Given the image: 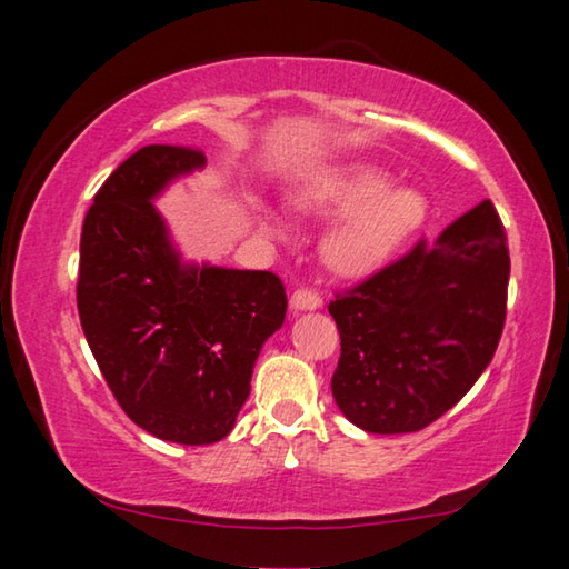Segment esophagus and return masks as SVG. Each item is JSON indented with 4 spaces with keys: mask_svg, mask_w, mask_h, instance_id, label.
I'll return each mask as SVG.
<instances>
[{
    "mask_svg": "<svg viewBox=\"0 0 569 569\" xmlns=\"http://www.w3.org/2000/svg\"><path fill=\"white\" fill-rule=\"evenodd\" d=\"M321 296L311 291V288H298L291 296V311H316V308H321Z\"/></svg>",
    "mask_w": 569,
    "mask_h": 569,
    "instance_id": "esophagus-1",
    "label": "esophagus"
}]
</instances>
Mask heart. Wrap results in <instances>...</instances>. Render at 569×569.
I'll use <instances>...</instances> for the list:
<instances>
[{"mask_svg": "<svg viewBox=\"0 0 569 569\" xmlns=\"http://www.w3.org/2000/svg\"><path fill=\"white\" fill-rule=\"evenodd\" d=\"M293 206L306 216L333 220L321 243L326 266L346 278H361L389 261L423 226L429 200L421 190L393 186L389 170L351 162L316 172L293 192ZM261 226L283 236V220L258 206Z\"/></svg>", "mask_w": 569, "mask_h": 569, "instance_id": "obj_1", "label": "heart"}]
</instances>
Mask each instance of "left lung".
Returning a JSON list of instances; mask_svg holds the SVG:
<instances>
[{
    "label": "left lung",
    "mask_w": 569,
    "mask_h": 569,
    "mask_svg": "<svg viewBox=\"0 0 569 569\" xmlns=\"http://www.w3.org/2000/svg\"><path fill=\"white\" fill-rule=\"evenodd\" d=\"M509 250L495 206L419 240L401 261L336 296L341 359L331 391L369 435L419 431L475 387L507 313Z\"/></svg>",
    "instance_id": "1"
}]
</instances>
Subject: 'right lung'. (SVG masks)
Masks as SVG:
<instances>
[{
  "label": "right lung",
  "mask_w": 569,
  "mask_h": 569,
  "mask_svg": "<svg viewBox=\"0 0 569 569\" xmlns=\"http://www.w3.org/2000/svg\"><path fill=\"white\" fill-rule=\"evenodd\" d=\"M200 150L148 146L104 180L84 216L77 311L122 411L152 437L216 445L286 319L281 278L182 261L156 200L203 170Z\"/></svg>",
  "instance_id": "1"
}]
</instances>
